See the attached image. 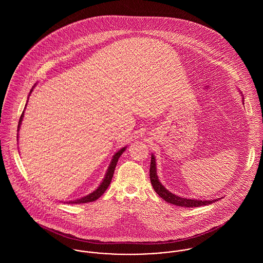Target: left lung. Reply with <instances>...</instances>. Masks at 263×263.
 <instances>
[{
    "mask_svg": "<svg viewBox=\"0 0 263 263\" xmlns=\"http://www.w3.org/2000/svg\"><path fill=\"white\" fill-rule=\"evenodd\" d=\"M150 179L153 188L155 189L156 193L159 194L160 197H162L167 202L178 205V206L194 208V206H201V205L211 204V203H214L215 201H217V200H196V199H189V198L187 199V198L179 197V196L169 192L166 188L160 183V181L158 179L157 172H156V162H155V158H154L153 155H152V158H151Z\"/></svg>",
    "mask_w": 263,
    "mask_h": 263,
    "instance_id": "8db88e82",
    "label": "left lung"
}]
</instances>
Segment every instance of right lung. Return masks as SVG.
I'll use <instances>...</instances> for the list:
<instances>
[{
  "instance_id": "right-lung-1",
  "label": "right lung",
  "mask_w": 263,
  "mask_h": 263,
  "mask_svg": "<svg viewBox=\"0 0 263 263\" xmlns=\"http://www.w3.org/2000/svg\"><path fill=\"white\" fill-rule=\"evenodd\" d=\"M32 89H33V88H32ZM32 89H31V91H32ZM31 91H30V93H31ZM23 113H24V111L22 112L21 116H20V119H19L18 129H19L20 123H21L22 118H23ZM125 148H126V147L122 148L121 150L118 151V152L113 156L112 161H111V163H110V165H109V167H108V170H107V173H106V175H105V178H104V180L102 181V183L100 184L99 187L97 188L95 191H93L92 193H90L89 195H87V196H85V197H82V198H80V199L74 200V201H69V203H74V204L87 203V202H91V201H94V200L98 199V198L105 192V190L108 188V186H109V184H110V182H111V180H112L113 174H114V170H115L117 161H118L119 157L121 156V154L125 151Z\"/></svg>"
}]
</instances>
